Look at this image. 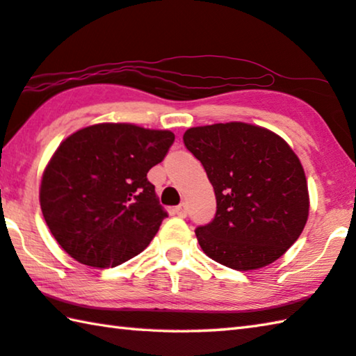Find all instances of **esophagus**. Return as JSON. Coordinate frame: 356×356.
<instances>
[{
  "label": "esophagus",
  "mask_w": 356,
  "mask_h": 356,
  "mask_svg": "<svg viewBox=\"0 0 356 356\" xmlns=\"http://www.w3.org/2000/svg\"><path fill=\"white\" fill-rule=\"evenodd\" d=\"M174 211H176V215L179 216V218H185L186 216V207H185V204H180V205H177L176 209H174Z\"/></svg>",
  "instance_id": "1"
}]
</instances>
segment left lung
Here are the masks:
<instances>
[{
	"label": "left lung",
	"mask_w": 356,
	"mask_h": 356,
	"mask_svg": "<svg viewBox=\"0 0 356 356\" xmlns=\"http://www.w3.org/2000/svg\"><path fill=\"white\" fill-rule=\"evenodd\" d=\"M184 143L216 196L213 221L195 230L211 260L236 270L274 263L305 227L308 186L300 160L279 135L245 122L191 127Z\"/></svg>",
	"instance_id": "8db88e82"
}]
</instances>
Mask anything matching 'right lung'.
Returning <instances> with one entry per match:
<instances>
[{"label": "right lung", "mask_w": 356, "mask_h": 356, "mask_svg": "<svg viewBox=\"0 0 356 356\" xmlns=\"http://www.w3.org/2000/svg\"><path fill=\"white\" fill-rule=\"evenodd\" d=\"M172 143L170 131L115 122L62 141L43 172L40 207L70 257L113 268L147 248L168 215L146 176Z\"/></svg>", "instance_id": "add662e5"}]
</instances>
